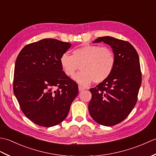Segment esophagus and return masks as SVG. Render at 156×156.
Returning a JSON list of instances; mask_svg holds the SVG:
<instances>
[{
	"label": "esophagus",
	"mask_w": 156,
	"mask_h": 156,
	"mask_svg": "<svg viewBox=\"0 0 156 156\" xmlns=\"http://www.w3.org/2000/svg\"><path fill=\"white\" fill-rule=\"evenodd\" d=\"M78 90H79V92H82L84 90V88L83 87H82L81 86H78Z\"/></svg>",
	"instance_id": "esophagus-1"
}]
</instances>
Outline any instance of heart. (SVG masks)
Masks as SVG:
<instances>
[{"label":"heart","instance_id":"obj_1","mask_svg":"<svg viewBox=\"0 0 156 156\" xmlns=\"http://www.w3.org/2000/svg\"><path fill=\"white\" fill-rule=\"evenodd\" d=\"M59 62L63 72L69 78L80 66L82 72L74 79L82 86H88L93 80L101 83L108 79L115 68L116 59L109 48L87 44L74 49L72 55L62 54Z\"/></svg>","mask_w":156,"mask_h":156}]
</instances>
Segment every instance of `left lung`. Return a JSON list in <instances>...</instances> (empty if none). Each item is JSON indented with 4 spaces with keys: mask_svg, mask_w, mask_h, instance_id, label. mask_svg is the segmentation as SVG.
I'll return each instance as SVG.
<instances>
[{
    "mask_svg": "<svg viewBox=\"0 0 156 156\" xmlns=\"http://www.w3.org/2000/svg\"><path fill=\"white\" fill-rule=\"evenodd\" d=\"M101 41L112 48L115 66L108 79L90 89L88 111L98 123L113 126L125 120L137 103L141 84L140 63L136 49L129 42L109 36L94 42Z\"/></svg>",
    "mask_w": 156,
    "mask_h": 156,
    "instance_id": "left-lung-1",
    "label": "left lung"
}]
</instances>
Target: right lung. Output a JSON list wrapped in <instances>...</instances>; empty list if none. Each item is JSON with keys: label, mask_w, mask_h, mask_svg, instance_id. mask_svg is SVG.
<instances>
[{"label": "right lung", "mask_w": 156, "mask_h": 156, "mask_svg": "<svg viewBox=\"0 0 156 156\" xmlns=\"http://www.w3.org/2000/svg\"><path fill=\"white\" fill-rule=\"evenodd\" d=\"M70 46L44 39L25 45L16 58L13 91L26 117L38 125L62 122L78 94L77 83L63 72L59 62Z\"/></svg>", "instance_id": "add662e5"}]
</instances>
